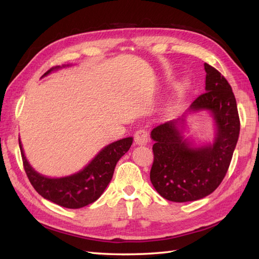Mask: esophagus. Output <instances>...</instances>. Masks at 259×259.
Here are the masks:
<instances>
[{"label": "esophagus", "instance_id": "1", "mask_svg": "<svg viewBox=\"0 0 259 259\" xmlns=\"http://www.w3.org/2000/svg\"><path fill=\"white\" fill-rule=\"evenodd\" d=\"M135 142L136 145L139 146L147 145L149 142V134H148V131L145 129L137 130L135 134Z\"/></svg>", "mask_w": 259, "mask_h": 259}]
</instances>
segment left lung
I'll list each match as a JSON object with an SVG mask.
<instances>
[{
	"label": "left lung",
	"instance_id": "1",
	"mask_svg": "<svg viewBox=\"0 0 259 259\" xmlns=\"http://www.w3.org/2000/svg\"><path fill=\"white\" fill-rule=\"evenodd\" d=\"M206 92L192 101L190 111L208 110L216 123L213 144L194 147L179 123L170 120L151 131L152 186L164 199L186 202L210 195L221 185L237 145L240 121L232 87L224 75L205 63ZM183 128V126H181Z\"/></svg>",
	"mask_w": 259,
	"mask_h": 259
}]
</instances>
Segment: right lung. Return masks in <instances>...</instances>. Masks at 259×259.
Wrapping results in <instances>:
<instances>
[{
    "instance_id": "obj_1",
    "label": "right lung",
    "mask_w": 259,
    "mask_h": 259,
    "mask_svg": "<svg viewBox=\"0 0 259 259\" xmlns=\"http://www.w3.org/2000/svg\"><path fill=\"white\" fill-rule=\"evenodd\" d=\"M59 68L50 69L45 75ZM19 145L23 167L33 188L59 206L78 209L95 202L102 195L112 179L115 164L133 145V138L129 137L108 145L81 171L62 178H48L36 172L26 160L20 140Z\"/></svg>"
}]
</instances>
